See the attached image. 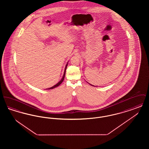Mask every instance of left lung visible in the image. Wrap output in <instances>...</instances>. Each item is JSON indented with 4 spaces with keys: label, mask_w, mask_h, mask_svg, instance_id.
I'll return each instance as SVG.
<instances>
[{
    "label": "left lung",
    "mask_w": 149,
    "mask_h": 149,
    "mask_svg": "<svg viewBox=\"0 0 149 149\" xmlns=\"http://www.w3.org/2000/svg\"><path fill=\"white\" fill-rule=\"evenodd\" d=\"M90 85H91L92 86H94V85H92V84H90Z\"/></svg>",
    "instance_id": "left-lung-1"
}]
</instances>
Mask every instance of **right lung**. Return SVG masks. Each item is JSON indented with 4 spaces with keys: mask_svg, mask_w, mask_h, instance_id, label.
Listing matches in <instances>:
<instances>
[{
    "mask_svg": "<svg viewBox=\"0 0 149 149\" xmlns=\"http://www.w3.org/2000/svg\"><path fill=\"white\" fill-rule=\"evenodd\" d=\"M68 63H67V64L66 65V66H65V70H64V75H63V78H62V79L60 80V81H58V82L56 84H55V85H54L53 86L51 87V88H50L46 89H54V88H56V87H57V86H58V85H60V84L62 83V82H63V80H64V78H65V72H66V68H67Z\"/></svg>",
    "mask_w": 149,
    "mask_h": 149,
    "instance_id": "right-lung-1",
    "label": "right lung"
}]
</instances>
